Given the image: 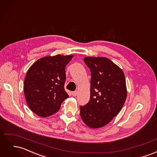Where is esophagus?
<instances>
[{
	"label": "esophagus",
	"instance_id": "1",
	"mask_svg": "<svg viewBox=\"0 0 157 157\" xmlns=\"http://www.w3.org/2000/svg\"><path fill=\"white\" fill-rule=\"evenodd\" d=\"M71 94H72L73 96H77L78 95V92L77 91H73L71 92Z\"/></svg>",
	"mask_w": 157,
	"mask_h": 157
}]
</instances>
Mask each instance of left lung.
Returning a JSON list of instances; mask_svg holds the SVG:
<instances>
[{"label": "left lung", "instance_id": "left-lung-1", "mask_svg": "<svg viewBox=\"0 0 157 157\" xmlns=\"http://www.w3.org/2000/svg\"><path fill=\"white\" fill-rule=\"evenodd\" d=\"M90 69V98L80 107L82 120L92 128L107 124L117 115L125 103L127 90L122 70L107 58L86 57Z\"/></svg>", "mask_w": 157, "mask_h": 157}]
</instances>
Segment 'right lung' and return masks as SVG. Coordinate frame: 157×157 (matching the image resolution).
<instances>
[{"mask_svg":"<svg viewBox=\"0 0 157 157\" xmlns=\"http://www.w3.org/2000/svg\"><path fill=\"white\" fill-rule=\"evenodd\" d=\"M73 56H46L38 59L27 71L23 90L31 110L42 117L59 111L69 97L64 89L65 66Z\"/></svg>","mask_w":157,"mask_h":157,"instance_id":"right-lung-1","label":"right lung"}]
</instances>
